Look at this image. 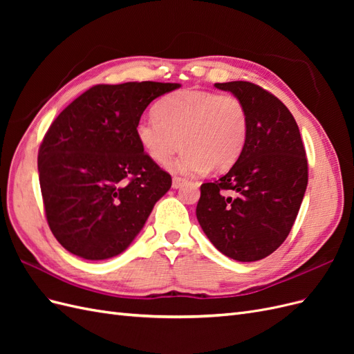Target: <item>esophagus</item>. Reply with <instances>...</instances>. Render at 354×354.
Returning a JSON list of instances; mask_svg holds the SVG:
<instances>
[{"instance_id":"obj_1","label":"esophagus","mask_w":354,"mask_h":354,"mask_svg":"<svg viewBox=\"0 0 354 354\" xmlns=\"http://www.w3.org/2000/svg\"><path fill=\"white\" fill-rule=\"evenodd\" d=\"M185 183H186V180H185L183 177H178V176H174V177H173V187H174V189L181 187Z\"/></svg>"}]
</instances>
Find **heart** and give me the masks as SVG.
<instances>
[{
	"label": "heart",
	"instance_id": "obj_1",
	"mask_svg": "<svg viewBox=\"0 0 354 354\" xmlns=\"http://www.w3.org/2000/svg\"><path fill=\"white\" fill-rule=\"evenodd\" d=\"M250 118L243 102L230 93L180 90L159 102L156 113L138 118V143L155 162L165 164L178 149L185 152L173 169L196 174L226 171L241 156Z\"/></svg>",
	"mask_w": 354,
	"mask_h": 354
}]
</instances>
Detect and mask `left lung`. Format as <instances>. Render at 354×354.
Here are the masks:
<instances>
[{
    "label": "left lung",
    "instance_id": "8db88e82",
    "mask_svg": "<svg viewBox=\"0 0 354 354\" xmlns=\"http://www.w3.org/2000/svg\"><path fill=\"white\" fill-rule=\"evenodd\" d=\"M248 111V137L234 165L201 186L196 217L216 248L236 261L266 259L283 243L308 181L306 149L292 113L248 81L216 84Z\"/></svg>",
    "mask_w": 354,
    "mask_h": 354
}]
</instances>
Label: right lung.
<instances>
[{"instance_id": "right-lung-1", "label": "right lung", "mask_w": 354, "mask_h": 354, "mask_svg": "<svg viewBox=\"0 0 354 354\" xmlns=\"http://www.w3.org/2000/svg\"><path fill=\"white\" fill-rule=\"evenodd\" d=\"M171 82L99 84L63 109L38 151L48 227L63 248L106 260L128 248L171 176L149 156L136 124Z\"/></svg>"}]
</instances>
